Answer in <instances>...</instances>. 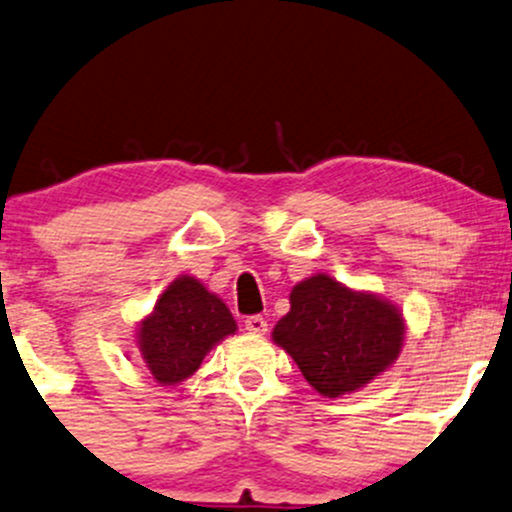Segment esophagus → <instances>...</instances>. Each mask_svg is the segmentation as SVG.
Returning <instances> with one entry per match:
<instances>
[{"label": "esophagus", "mask_w": 512, "mask_h": 512, "mask_svg": "<svg viewBox=\"0 0 512 512\" xmlns=\"http://www.w3.org/2000/svg\"><path fill=\"white\" fill-rule=\"evenodd\" d=\"M244 327H246V332H251V334H266L268 320L263 318V315H249V318L244 320Z\"/></svg>", "instance_id": "1"}]
</instances>
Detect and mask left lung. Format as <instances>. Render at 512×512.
Wrapping results in <instances>:
<instances>
[{
	"instance_id": "obj_1",
	"label": "left lung",
	"mask_w": 512,
	"mask_h": 512,
	"mask_svg": "<svg viewBox=\"0 0 512 512\" xmlns=\"http://www.w3.org/2000/svg\"><path fill=\"white\" fill-rule=\"evenodd\" d=\"M403 339L406 320L391 301L325 273L292 289L289 313L273 327V342L327 399L353 394L382 375L399 358Z\"/></svg>"
}]
</instances>
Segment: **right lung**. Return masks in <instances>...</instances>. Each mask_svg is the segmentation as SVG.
I'll return each instance as SVG.
<instances>
[{"mask_svg":"<svg viewBox=\"0 0 512 512\" xmlns=\"http://www.w3.org/2000/svg\"><path fill=\"white\" fill-rule=\"evenodd\" d=\"M237 332L230 308L197 277L180 275L137 325V349L156 382L180 384L199 370L213 346Z\"/></svg>","mask_w":512,"mask_h":512,"instance_id":"add662e5","label":"right lung"}]
</instances>
